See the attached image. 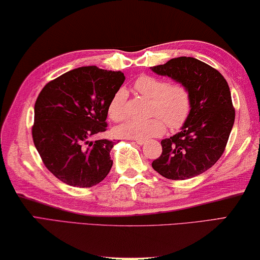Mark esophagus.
I'll return each instance as SVG.
<instances>
[{
    "label": "esophagus",
    "mask_w": 260,
    "mask_h": 260,
    "mask_svg": "<svg viewBox=\"0 0 260 260\" xmlns=\"http://www.w3.org/2000/svg\"><path fill=\"white\" fill-rule=\"evenodd\" d=\"M134 140V142L135 143H137L138 144V145H144V144H145L146 142H145V140H142V139H133Z\"/></svg>",
    "instance_id": "1"
}]
</instances>
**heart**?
Wrapping results in <instances>:
<instances>
[{
  "mask_svg": "<svg viewBox=\"0 0 260 260\" xmlns=\"http://www.w3.org/2000/svg\"><path fill=\"white\" fill-rule=\"evenodd\" d=\"M135 91L152 101L151 115L146 121L130 120L117 126L115 133L123 138L142 139L156 137L164 134L166 124L170 129H178L188 120L191 112V94L183 84H168L165 79L142 75L134 84ZM127 93L124 88L114 93L108 105V115L113 121L126 117Z\"/></svg>",
  "mask_w": 260,
  "mask_h": 260,
  "instance_id": "obj_1",
  "label": "heart"
}]
</instances>
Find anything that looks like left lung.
Returning <instances> with one entry per match:
<instances>
[{"label":"left lung","instance_id":"obj_1","mask_svg":"<svg viewBox=\"0 0 260 260\" xmlns=\"http://www.w3.org/2000/svg\"><path fill=\"white\" fill-rule=\"evenodd\" d=\"M151 70L185 85L191 94L188 120L180 133L161 140L162 153L152 167L168 180L201 175L222 155L235 121L228 83L218 70L194 57L172 58Z\"/></svg>","mask_w":260,"mask_h":260}]
</instances>
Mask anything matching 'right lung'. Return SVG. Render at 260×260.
I'll return each mask as SVG.
<instances>
[{
	"mask_svg": "<svg viewBox=\"0 0 260 260\" xmlns=\"http://www.w3.org/2000/svg\"><path fill=\"white\" fill-rule=\"evenodd\" d=\"M124 75L94 66L70 70L42 88L34 105L32 137L42 162L59 181L91 188L108 175L114 142L99 139L109 101Z\"/></svg>",
	"mask_w": 260,
	"mask_h": 260,
	"instance_id": "add662e5",
	"label": "right lung"
}]
</instances>
